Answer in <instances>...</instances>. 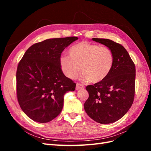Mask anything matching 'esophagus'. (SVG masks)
<instances>
[{"label": "esophagus", "mask_w": 151, "mask_h": 151, "mask_svg": "<svg viewBox=\"0 0 151 151\" xmlns=\"http://www.w3.org/2000/svg\"><path fill=\"white\" fill-rule=\"evenodd\" d=\"M84 88V86H83L81 84H79V83H77L76 86V90H79V89H82Z\"/></svg>", "instance_id": "34e87169"}]
</instances>
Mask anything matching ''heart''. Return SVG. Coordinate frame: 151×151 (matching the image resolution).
Instances as JSON below:
<instances>
[{
	"label": "heart",
	"instance_id": "1",
	"mask_svg": "<svg viewBox=\"0 0 151 151\" xmlns=\"http://www.w3.org/2000/svg\"><path fill=\"white\" fill-rule=\"evenodd\" d=\"M69 56L60 58V65L67 77L75 78L80 71L83 77L92 83L100 82L107 77L114 63L110 49L105 46L81 41L69 50Z\"/></svg>",
	"mask_w": 151,
	"mask_h": 151
}]
</instances>
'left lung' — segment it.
Instances as JSON below:
<instances>
[{
    "mask_svg": "<svg viewBox=\"0 0 151 151\" xmlns=\"http://www.w3.org/2000/svg\"><path fill=\"white\" fill-rule=\"evenodd\" d=\"M92 40L111 50L114 63L104 81L86 87L89 97L84 104V110L89 117L99 123H112L123 117L133 103L136 67L121 44L108 39Z\"/></svg>",
    "mask_w": 151,
    "mask_h": 151,
    "instance_id": "left-lung-1",
    "label": "left lung"
}]
</instances>
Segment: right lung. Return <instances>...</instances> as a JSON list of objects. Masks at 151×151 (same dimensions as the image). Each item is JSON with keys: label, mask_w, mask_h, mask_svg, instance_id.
<instances>
[{"label": "right lung", "mask_w": 151, "mask_h": 151, "mask_svg": "<svg viewBox=\"0 0 151 151\" xmlns=\"http://www.w3.org/2000/svg\"><path fill=\"white\" fill-rule=\"evenodd\" d=\"M77 37L53 38L34 44L19 62L17 73L19 104L28 117L44 123L62 111L65 93L76 84L66 77L60 65L61 54Z\"/></svg>", "instance_id": "right-lung-1"}]
</instances>
